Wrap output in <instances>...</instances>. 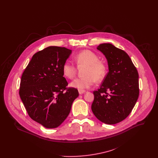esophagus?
Wrapping results in <instances>:
<instances>
[{
  "mask_svg": "<svg viewBox=\"0 0 158 158\" xmlns=\"http://www.w3.org/2000/svg\"><path fill=\"white\" fill-rule=\"evenodd\" d=\"M78 91H79V94H84V93H85V91H84V90H82V89H79Z\"/></svg>",
  "mask_w": 158,
  "mask_h": 158,
  "instance_id": "1",
  "label": "esophagus"
}]
</instances>
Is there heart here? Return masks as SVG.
I'll list each match as a JSON object with an SVG mask.
<instances>
[{"label": "heart", "instance_id": "1", "mask_svg": "<svg viewBox=\"0 0 158 158\" xmlns=\"http://www.w3.org/2000/svg\"><path fill=\"white\" fill-rule=\"evenodd\" d=\"M77 65L79 67L86 66L83 77L76 79L71 83L73 87L84 89L91 87L96 82L103 79L107 72V66L105 62L99 60L98 56L90 50H84L74 57ZM62 73L67 79H73L76 74V65L65 61L62 65Z\"/></svg>", "mask_w": 158, "mask_h": 158}]
</instances>
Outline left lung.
<instances>
[{"instance_id": "8db88e82", "label": "left lung", "mask_w": 158, "mask_h": 158, "mask_svg": "<svg viewBox=\"0 0 158 158\" xmlns=\"http://www.w3.org/2000/svg\"><path fill=\"white\" fill-rule=\"evenodd\" d=\"M97 49L106 56L109 72L98 91L91 109L101 122L114 124L125 119L139 97V74L128 54L109 43Z\"/></svg>"}]
</instances>
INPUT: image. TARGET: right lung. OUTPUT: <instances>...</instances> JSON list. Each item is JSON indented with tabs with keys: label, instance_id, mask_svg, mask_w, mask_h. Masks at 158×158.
Instances as JSON below:
<instances>
[{
	"label": "right lung",
	"instance_id": "add662e5",
	"mask_svg": "<svg viewBox=\"0 0 158 158\" xmlns=\"http://www.w3.org/2000/svg\"><path fill=\"white\" fill-rule=\"evenodd\" d=\"M72 51L49 46L36 52L22 73L19 95L30 118L56 128L68 116L77 89L67 87L62 65Z\"/></svg>",
	"mask_w": 158,
	"mask_h": 158
}]
</instances>
